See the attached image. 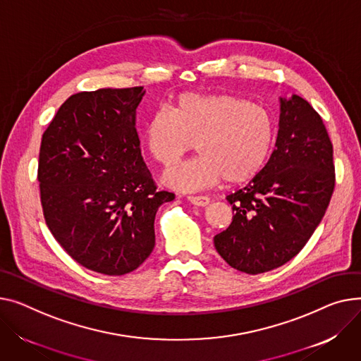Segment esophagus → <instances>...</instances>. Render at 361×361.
Returning <instances> with one entry per match:
<instances>
[{
  "instance_id": "34e87169",
  "label": "esophagus",
  "mask_w": 361,
  "mask_h": 361,
  "mask_svg": "<svg viewBox=\"0 0 361 361\" xmlns=\"http://www.w3.org/2000/svg\"><path fill=\"white\" fill-rule=\"evenodd\" d=\"M187 199L190 203H193L195 206H200V207H204L210 203V199L207 196H188Z\"/></svg>"
}]
</instances>
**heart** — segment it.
Returning a JSON list of instances; mask_svg holds the SVG:
<instances>
[{
    "instance_id": "1",
    "label": "heart",
    "mask_w": 361,
    "mask_h": 361,
    "mask_svg": "<svg viewBox=\"0 0 361 361\" xmlns=\"http://www.w3.org/2000/svg\"><path fill=\"white\" fill-rule=\"evenodd\" d=\"M276 139L274 118L267 109L229 94L184 92L173 111H154L142 129L149 155L171 165L196 143L200 157L178 164L162 183L180 191H199L225 181L238 185L266 166Z\"/></svg>"
}]
</instances>
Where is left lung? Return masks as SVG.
<instances>
[{
	"mask_svg": "<svg viewBox=\"0 0 361 361\" xmlns=\"http://www.w3.org/2000/svg\"><path fill=\"white\" fill-rule=\"evenodd\" d=\"M335 184L332 143L305 99L280 97L276 149L261 173L226 200L229 228L214 248L235 270L259 274L290 261L322 221Z\"/></svg>",
	"mask_w": 361,
	"mask_h": 361,
	"instance_id": "left-lung-1",
	"label": "left lung"
}]
</instances>
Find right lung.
Listing matches in <instances>:
<instances>
[{
    "instance_id": "add662e5",
    "label": "right lung",
    "mask_w": 361,
    "mask_h": 361,
    "mask_svg": "<svg viewBox=\"0 0 361 361\" xmlns=\"http://www.w3.org/2000/svg\"><path fill=\"white\" fill-rule=\"evenodd\" d=\"M145 90L71 95L42 136L37 180L47 228L82 267L136 270L155 247V214L174 200L157 191L140 155L136 109Z\"/></svg>"
}]
</instances>
